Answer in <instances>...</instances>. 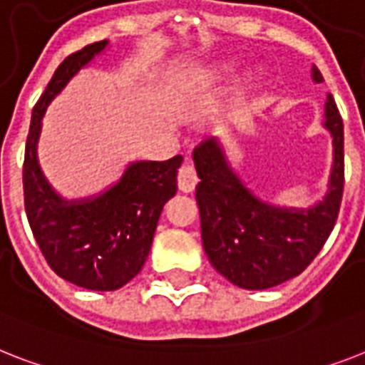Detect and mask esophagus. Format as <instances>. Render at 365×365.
Listing matches in <instances>:
<instances>
[{
    "label": "esophagus",
    "mask_w": 365,
    "mask_h": 365,
    "mask_svg": "<svg viewBox=\"0 0 365 365\" xmlns=\"http://www.w3.org/2000/svg\"><path fill=\"white\" fill-rule=\"evenodd\" d=\"M198 183L197 170H195V165L191 161H185L178 170V187L182 192H191L195 191Z\"/></svg>",
    "instance_id": "34e87169"
}]
</instances>
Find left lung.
<instances>
[{
	"instance_id": "left-lung-1",
	"label": "left lung",
	"mask_w": 365,
	"mask_h": 365,
	"mask_svg": "<svg viewBox=\"0 0 365 365\" xmlns=\"http://www.w3.org/2000/svg\"><path fill=\"white\" fill-rule=\"evenodd\" d=\"M313 80L322 82L317 67ZM324 127L334 138L330 185L324 200L307 210L277 208L255 197L229 167L215 138L195 148L204 251L213 268L234 285L262 290L292 279L327 244L345 183L343 120L331 93L324 105Z\"/></svg>"
}]
</instances>
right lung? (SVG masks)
I'll use <instances>...</instances> for the list:
<instances>
[{"label": "right lung", "instance_id": "obj_1", "mask_svg": "<svg viewBox=\"0 0 365 365\" xmlns=\"http://www.w3.org/2000/svg\"><path fill=\"white\" fill-rule=\"evenodd\" d=\"M108 41L88 44L61 61L34 106L24 155V206L41 253L59 277L90 290H115L142 269L152 250L163 206L178 191L183 157L138 161L96 198L63 200L50 187L37 161V140L50 101Z\"/></svg>", "mask_w": 365, "mask_h": 365}]
</instances>
